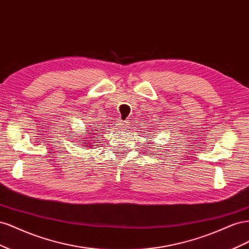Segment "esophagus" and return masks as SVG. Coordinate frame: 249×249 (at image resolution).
I'll return each mask as SVG.
<instances>
[{
  "mask_svg": "<svg viewBox=\"0 0 249 249\" xmlns=\"http://www.w3.org/2000/svg\"><path fill=\"white\" fill-rule=\"evenodd\" d=\"M117 125H118L117 127H118L119 130H124V129H126L127 125H129V124H127L126 122H119V123L117 124Z\"/></svg>",
  "mask_w": 249,
  "mask_h": 249,
  "instance_id": "34e87169",
  "label": "esophagus"
}]
</instances>
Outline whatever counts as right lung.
Masks as SVG:
<instances>
[{"instance_id": "right-lung-1", "label": "right lung", "mask_w": 249, "mask_h": 249, "mask_svg": "<svg viewBox=\"0 0 249 249\" xmlns=\"http://www.w3.org/2000/svg\"><path fill=\"white\" fill-rule=\"evenodd\" d=\"M89 136H91V134H90ZM91 138H93V137H91ZM91 141H93V140H91ZM89 143H90V142H89ZM92 143H93V142H92ZM85 145H90V144H85Z\"/></svg>"}]
</instances>
